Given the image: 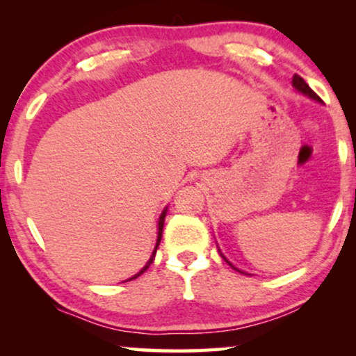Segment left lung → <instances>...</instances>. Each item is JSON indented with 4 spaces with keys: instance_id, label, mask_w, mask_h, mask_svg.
Instances as JSON below:
<instances>
[{
    "instance_id": "obj_1",
    "label": "left lung",
    "mask_w": 356,
    "mask_h": 356,
    "mask_svg": "<svg viewBox=\"0 0 356 356\" xmlns=\"http://www.w3.org/2000/svg\"><path fill=\"white\" fill-rule=\"evenodd\" d=\"M291 82H293L295 89H296V90H300V92H301V94H305V95H308V97H311V99H314V100H318V102H321V99H319V95H318V94H316V92H314L313 89H311V87H309L308 84H306V82H305V79H303V77H301V76H298V74H295V76H293V81H291ZM220 256L223 257V261H225L228 266H232V264H230V262H228V261H227V257L222 254V252H220ZM232 267H233V266H232ZM233 269H235V270H238V269H236V267H233ZM238 272H241V270H238ZM241 274H243V272H241Z\"/></svg>"
}]
</instances>
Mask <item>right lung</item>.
I'll use <instances>...</instances> for the list:
<instances>
[{"label":"right lung","instance_id":"right-lung-1","mask_svg":"<svg viewBox=\"0 0 356 356\" xmlns=\"http://www.w3.org/2000/svg\"><path fill=\"white\" fill-rule=\"evenodd\" d=\"M165 216H167V209H165V211L162 212V216H160V218H159V236H157V243H155V248H154V252H152V256H150V259L147 261V264H145V266L143 267V269H140V272H138V274L133 275V277H131V279H128V280H134V279H138V277H139L140 274H144V272L149 269V266L152 264V262H154L155 252H157V248H159V245H160V240H162V232H163V222H165ZM128 280H126V282H128Z\"/></svg>","mask_w":356,"mask_h":356}]
</instances>
